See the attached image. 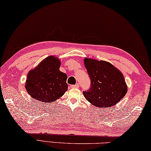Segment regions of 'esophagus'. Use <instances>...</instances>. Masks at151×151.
<instances>
[{
  "label": "esophagus",
  "instance_id": "obj_1",
  "mask_svg": "<svg viewBox=\"0 0 151 151\" xmlns=\"http://www.w3.org/2000/svg\"><path fill=\"white\" fill-rule=\"evenodd\" d=\"M79 86H80V85H79V83H77V84H76V85H71V88H78Z\"/></svg>",
  "mask_w": 151,
  "mask_h": 151
}]
</instances>
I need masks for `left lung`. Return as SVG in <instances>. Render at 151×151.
Wrapping results in <instances>:
<instances>
[{"instance_id":"1","label":"left lung","mask_w":151,"mask_h":151,"mask_svg":"<svg viewBox=\"0 0 151 151\" xmlns=\"http://www.w3.org/2000/svg\"><path fill=\"white\" fill-rule=\"evenodd\" d=\"M84 65L91 80V88L83 96L96 107L110 108L118 104L127 93L122 73L106 61L84 58Z\"/></svg>"}]
</instances>
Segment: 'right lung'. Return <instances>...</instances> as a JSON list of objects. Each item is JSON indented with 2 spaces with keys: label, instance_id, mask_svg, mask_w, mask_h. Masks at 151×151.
Listing matches in <instances>:
<instances>
[{
  "label": "right lung",
  "instance_id": "obj_1",
  "mask_svg": "<svg viewBox=\"0 0 151 151\" xmlns=\"http://www.w3.org/2000/svg\"><path fill=\"white\" fill-rule=\"evenodd\" d=\"M61 60L49 56L28 72L25 89L32 98L42 102L58 100L68 90L67 75L59 70Z\"/></svg>",
  "mask_w": 151,
  "mask_h": 151
}]
</instances>
